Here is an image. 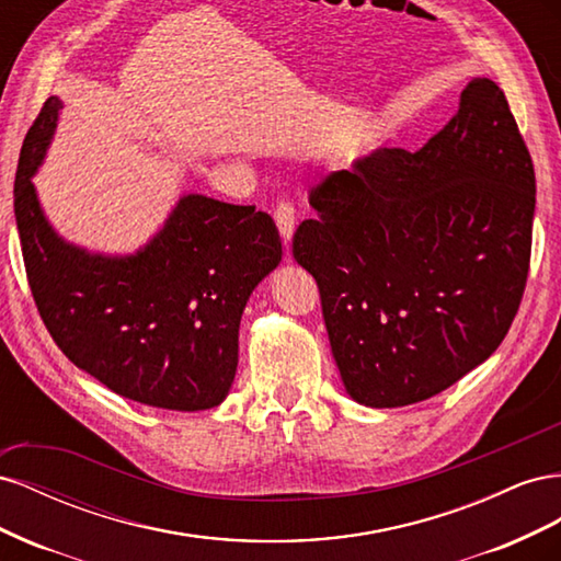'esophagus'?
Instances as JSON below:
<instances>
[{
	"label": "esophagus",
	"mask_w": 561,
	"mask_h": 561,
	"mask_svg": "<svg viewBox=\"0 0 561 561\" xmlns=\"http://www.w3.org/2000/svg\"><path fill=\"white\" fill-rule=\"evenodd\" d=\"M274 219H276L283 241L287 245V243H290V239H293V233H295V208H293V203L290 201H280L278 206H276V210H274Z\"/></svg>",
	"instance_id": "esophagus-1"
}]
</instances>
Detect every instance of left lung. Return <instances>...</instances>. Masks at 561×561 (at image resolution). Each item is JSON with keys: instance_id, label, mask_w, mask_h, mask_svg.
<instances>
[{"instance_id": "left-lung-1", "label": "left lung", "mask_w": 561, "mask_h": 561, "mask_svg": "<svg viewBox=\"0 0 561 561\" xmlns=\"http://www.w3.org/2000/svg\"><path fill=\"white\" fill-rule=\"evenodd\" d=\"M309 203L293 254L355 402L428 400L499 348L529 274L536 175L494 81L472 79L416 154L369 151Z\"/></svg>"}]
</instances>
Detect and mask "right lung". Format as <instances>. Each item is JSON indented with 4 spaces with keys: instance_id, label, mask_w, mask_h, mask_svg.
Instances as JSON below:
<instances>
[{
    "instance_id": "add662e5",
    "label": "right lung",
    "mask_w": 561,
    "mask_h": 561,
    "mask_svg": "<svg viewBox=\"0 0 561 561\" xmlns=\"http://www.w3.org/2000/svg\"><path fill=\"white\" fill-rule=\"evenodd\" d=\"M60 110L58 95L44 103L13 184L23 262L46 330L116 396L175 412L217 407L236 377L245 304L283 257L274 219L254 206L184 194L130 254L65 241L32 184Z\"/></svg>"
}]
</instances>
